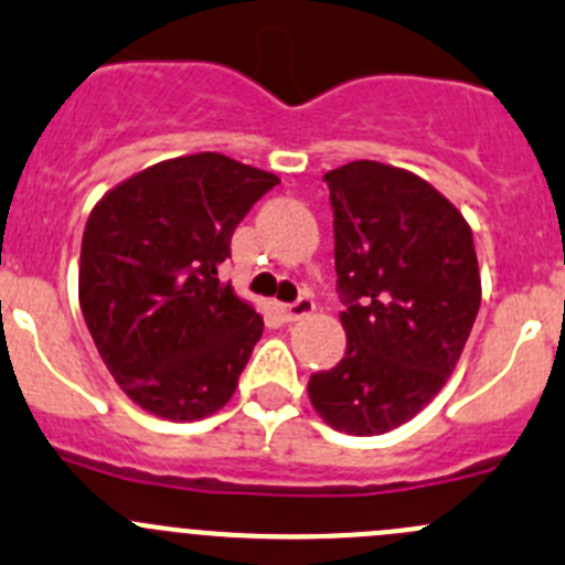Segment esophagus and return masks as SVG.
<instances>
[{
    "label": "esophagus",
    "mask_w": 565,
    "mask_h": 565,
    "mask_svg": "<svg viewBox=\"0 0 565 565\" xmlns=\"http://www.w3.org/2000/svg\"><path fill=\"white\" fill-rule=\"evenodd\" d=\"M281 317L287 322H298V320H303V317H309V315H315V300L311 298H300V300H295V303H287V306H281Z\"/></svg>",
    "instance_id": "34e87169"
}]
</instances>
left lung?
<instances>
[{
  "label": "left lung",
  "instance_id": "obj_1",
  "mask_svg": "<svg viewBox=\"0 0 565 565\" xmlns=\"http://www.w3.org/2000/svg\"><path fill=\"white\" fill-rule=\"evenodd\" d=\"M348 350L309 377L317 414L377 436L419 414L456 370L480 309L472 228L425 179L355 160L326 173Z\"/></svg>",
  "mask_w": 565,
  "mask_h": 565
}]
</instances>
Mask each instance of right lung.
I'll return each instance as SVG.
<instances>
[{
	"label": "right lung",
	"instance_id": "add662e5",
	"mask_svg": "<svg viewBox=\"0 0 565 565\" xmlns=\"http://www.w3.org/2000/svg\"><path fill=\"white\" fill-rule=\"evenodd\" d=\"M276 184V173L204 151L157 162L93 206L82 317L109 375L149 414L193 422L232 399L265 320L217 267Z\"/></svg>",
	"mask_w": 565,
	"mask_h": 565
}]
</instances>
